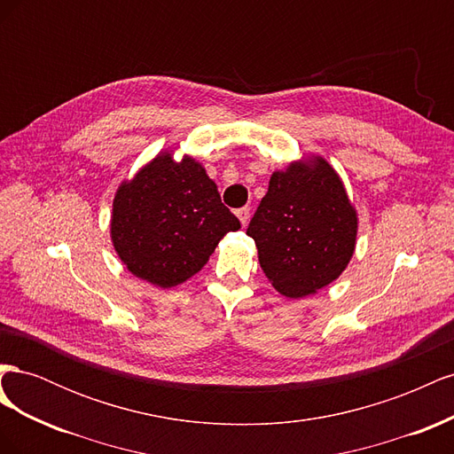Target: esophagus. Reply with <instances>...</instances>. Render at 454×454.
<instances>
[{
	"mask_svg": "<svg viewBox=\"0 0 454 454\" xmlns=\"http://www.w3.org/2000/svg\"><path fill=\"white\" fill-rule=\"evenodd\" d=\"M237 217L240 219L242 225L248 223V219H250V208H248V206H244V208H239L237 210Z\"/></svg>",
	"mask_w": 454,
	"mask_h": 454,
	"instance_id": "1",
	"label": "esophagus"
}]
</instances>
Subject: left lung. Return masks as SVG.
I'll return each instance as SVG.
<instances>
[{
	"label": "left lung",
	"instance_id": "left-lung-1",
	"mask_svg": "<svg viewBox=\"0 0 454 454\" xmlns=\"http://www.w3.org/2000/svg\"><path fill=\"white\" fill-rule=\"evenodd\" d=\"M356 212L339 176L322 159L274 172L246 235L265 277L286 297L332 284L354 254Z\"/></svg>",
	"mask_w": 454,
	"mask_h": 454
}]
</instances>
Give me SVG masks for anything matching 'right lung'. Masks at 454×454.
Returning a JSON list of instances; mask_svg holds the SVG:
<instances>
[{
  "mask_svg": "<svg viewBox=\"0 0 454 454\" xmlns=\"http://www.w3.org/2000/svg\"><path fill=\"white\" fill-rule=\"evenodd\" d=\"M240 222L219 199L215 184L193 159L168 153L151 160L114 202L112 239L127 269L160 287L197 274L217 242Z\"/></svg>",
  "mask_w": 454,
  "mask_h": 454,
  "instance_id": "1",
  "label": "right lung"
}]
</instances>
